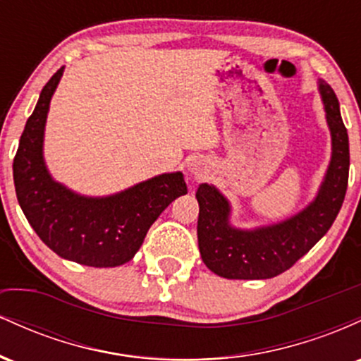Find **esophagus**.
<instances>
[{"label":"esophagus","instance_id":"34e87169","mask_svg":"<svg viewBox=\"0 0 361 361\" xmlns=\"http://www.w3.org/2000/svg\"><path fill=\"white\" fill-rule=\"evenodd\" d=\"M193 169H195V171H197V168H193Z\"/></svg>","mask_w":361,"mask_h":361}]
</instances>
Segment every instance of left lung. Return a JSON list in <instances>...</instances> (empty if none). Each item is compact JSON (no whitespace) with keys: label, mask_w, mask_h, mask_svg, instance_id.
Instances as JSON below:
<instances>
[{"label":"left lung","mask_w":361,"mask_h":361,"mask_svg":"<svg viewBox=\"0 0 361 361\" xmlns=\"http://www.w3.org/2000/svg\"><path fill=\"white\" fill-rule=\"evenodd\" d=\"M333 157L316 200L288 221L258 231H238L227 224L229 204L214 186L200 185L198 247L210 271L224 279L263 280L287 271L333 226L341 210L350 173V142L333 88L321 81Z\"/></svg>","instance_id":"left-lung-1"}]
</instances>
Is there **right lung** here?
I'll return each instance as SVG.
<instances>
[{"instance_id": "right-lung-1", "label": "right lung", "mask_w": 361, "mask_h": 361, "mask_svg": "<svg viewBox=\"0 0 361 361\" xmlns=\"http://www.w3.org/2000/svg\"><path fill=\"white\" fill-rule=\"evenodd\" d=\"M62 69L44 86L20 137L13 159L16 198L37 235L61 258L86 267H118L134 258L149 227L188 190L181 173L156 176L106 198L80 197L56 183L44 166L42 140Z\"/></svg>"}]
</instances>
